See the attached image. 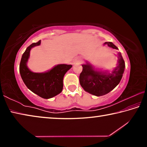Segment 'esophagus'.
I'll return each mask as SVG.
<instances>
[{"label": "esophagus", "instance_id": "1", "mask_svg": "<svg viewBox=\"0 0 147 147\" xmlns=\"http://www.w3.org/2000/svg\"><path fill=\"white\" fill-rule=\"evenodd\" d=\"M82 60V58H81L80 56H78V57H76L75 58H74V61H73V63L74 64H78L80 63V62Z\"/></svg>", "mask_w": 147, "mask_h": 147}]
</instances>
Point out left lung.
Here are the masks:
<instances>
[{
    "label": "left lung",
    "instance_id": "obj_1",
    "mask_svg": "<svg viewBox=\"0 0 147 147\" xmlns=\"http://www.w3.org/2000/svg\"><path fill=\"white\" fill-rule=\"evenodd\" d=\"M104 45L118 49L111 42H105ZM118 56L117 66L111 73L96 71L88 62L86 64H83V69L79 79L80 84L84 90L97 96L104 95L113 90L120 82L125 68V63L121 53H118Z\"/></svg>",
    "mask_w": 147,
    "mask_h": 147
}]
</instances>
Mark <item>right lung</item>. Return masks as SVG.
Listing matches in <instances>:
<instances>
[{
	"instance_id": "add662e5",
	"label": "right lung",
	"mask_w": 147,
	"mask_h": 147,
	"mask_svg": "<svg viewBox=\"0 0 147 147\" xmlns=\"http://www.w3.org/2000/svg\"><path fill=\"white\" fill-rule=\"evenodd\" d=\"M41 40L27 47L20 62L19 72L24 83L30 90L43 98L56 96L63 89V76L72 67V65L59 64L45 73H34L28 69L27 62L32 48L40 45Z\"/></svg>"
}]
</instances>
